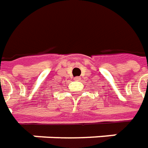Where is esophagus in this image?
Listing matches in <instances>:
<instances>
[{"label": "esophagus", "instance_id": "obj_1", "mask_svg": "<svg viewBox=\"0 0 148 148\" xmlns=\"http://www.w3.org/2000/svg\"><path fill=\"white\" fill-rule=\"evenodd\" d=\"M74 79H75V80H77V81H79L80 79H79V77H75V78H74Z\"/></svg>", "mask_w": 148, "mask_h": 148}]
</instances>
